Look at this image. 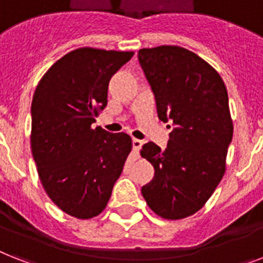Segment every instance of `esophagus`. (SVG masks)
<instances>
[{
    "mask_svg": "<svg viewBox=\"0 0 263 263\" xmlns=\"http://www.w3.org/2000/svg\"><path fill=\"white\" fill-rule=\"evenodd\" d=\"M142 146H143L142 140H139V139H134V140H132V147H134V150H135L136 153H139V150L142 148Z\"/></svg>",
    "mask_w": 263,
    "mask_h": 263,
    "instance_id": "34e87169",
    "label": "esophagus"
}]
</instances>
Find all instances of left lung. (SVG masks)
Wrapping results in <instances>:
<instances>
[{
  "instance_id": "left-lung-1",
  "label": "left lung",
  "mask_w": 263,
  "mask_h": 263,
  "mask_svg": "<svg viewBox=\"0 0 263 263\" xmlns=\"http://www.w3.org/2000/svg\"><path fill=\"white\" fill-rule=\"evenodd\" d=\"M138 58L158 117L174 124L166 150L153 142L140 150L155 168L142 194L158 216L180 220L205 205L226 173L234 134L227 87L208 62L183 47L142 48Z\"/></svg>"
}]
</instances>
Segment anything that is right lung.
Segmentation results:
<instances>
[{"label":"right lung","mask_w":263,"mask_h":263,"mask_svg":"<svg viewBox=\"0 0 263 263\" xmlns=\"http://www.w3.org/2000/svg\"><path fill=\"white\" fill-rule=\"evenodd\" d=\"M132 51L81 47L62 57L37 83L32 100L31 150L40 182L58 208L77 219L105 209L132 139L93 127L108 102L112 76Z\"/></svg>","instance_id":"add662e5"}]
</instances>
